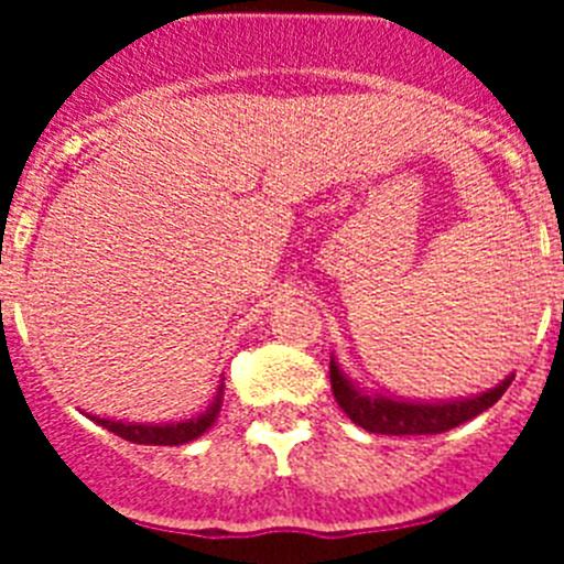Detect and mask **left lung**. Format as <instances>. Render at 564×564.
<instances>
[{
	"label": "left lung",
	"instance_id": "1",
	"mask_svg": "<svg viewBox=\"0 0 564 564\" xmlns=\"http://www.w3.org/2000/svg\"><path fill=\"white\" fill-rule=\"evenodd\" d=\"M514 376H506L497 387L477 395L443 398V401H426V398H403L381 392L376 387H364L361 381L350 378L338 367V358L330 356V383L338 406L347 412L352 423L372 435H437L449 432L460 423L471 421L488 406H495L508 390Z\"/></svg>",
	"mask_w": 564,
	"mask_h": 564
}]
</instances>
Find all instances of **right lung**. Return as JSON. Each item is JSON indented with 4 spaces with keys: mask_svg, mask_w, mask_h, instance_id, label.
<instances>
[{
    "mask_svg": "<svg viewBox=\"0 0 564 564\" xmlns=\"http://www.w3.org/2000/svg\"><path fill=\"white\" fill-rule=\"evenodd\" d=\"M223 395H226V383L220 381L217 395H214V401L208 403L206 412L188 417V421L138 423V421H112V417H98V415H87V417L129 443H141V446H181V443L197 441V437L206 435V432L212 430L214 421H217V415H220L223 410Z\"/></svg>",
    "mask_w": 564,
    "mask_h": 564,
    "instance_id": "add662e5",
    "label": "right lung"
}]
</instances>
